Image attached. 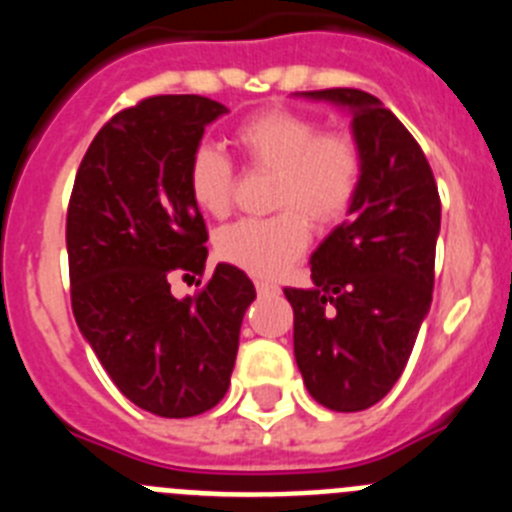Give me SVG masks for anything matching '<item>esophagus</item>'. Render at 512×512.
<instances>
[{
	"label": "esophagus",
	"instance_id": "obj_1",
	"mask_svg": "<svg viewBox=\"0 0 512 512\" xmlns=\"http://www.w3.org/2000/svg\"><path fill=\"white\" fill-rule=\"evenodd\" d=\"M256 292H259V295H279V284L264 282V279H261V282H256Z\"/></svg>",
	"mask_w": 512,
	"mask_h": 512
}]
</instances>
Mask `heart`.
I'll return each mask as SVG.
<instances>
[{
  "instance_id": "obj_1",
  "label": "heart",
  "mask_w": 512,
  "mask_h": 512,
  "mask_svg": "<svg viewBox=\"0 0 512 512\" xmlns=\"http://www.w3.org/2000/svg\"><path fill=\"white\" fill-rule=\"evenodd\" d=\"M248 164L277 174L264 220H238L217 233L215 251L251 277H277L305 251L310 228L341 220L361 187V151L346 133H320L312 117L266 110L235 130ZM233 164L215 146H200L187 166L189 197L207 215H223L233 200Z\"/></svg>"
}]
</instances>
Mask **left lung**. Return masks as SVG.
I'll use <instances>...</instances> for the list:
<instances>
[{
  "label": "left lung",
  "instance_id": "1",
  "mask_svg": "<svg viewBox=\"0 0 512 512\" xmlns=\"http://www.w3.org/2000/svg\"><path fill=\"white\" fill-rule=\"evenodd\" d=\"M300 97L351 112L361 187L310 256V289H284L295 310V359L328 410L359 413L395 387L431 310L441 200L425 153L374 94Z\"/></svg>",
  "mask_w": 512,
  "mask_h": 512
}]
</instances>
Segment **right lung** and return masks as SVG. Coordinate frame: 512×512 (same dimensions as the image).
<instances>
[{
	"label": "right lung",
	"instance_id": "1",
	"mask_svg": "<svg viewBox=\"0 0 512 512\" xmlns=\"http://www.w3.org/2000/svg\"><path fill=\"white\" fill-rule=\"evenodd\" d=\"M228 107L161 94L117 112L76 171L66 215L71 307L117 390L161 418H192L228 392L251 279L217 264L176 300L169 279L205 271L207 228L187 189L205 128Z\"/></svg>",
	"mask_w": 512,
	"mask_h": 512
}]
</instances>
